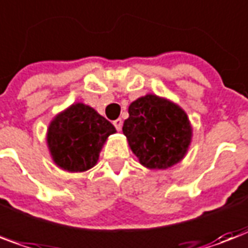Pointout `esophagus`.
<instances>
[{
  "instance_id": "34e87169",
  "label": "esophagus",
  "mask_w": 248,
  "mask_h": 248,
  "mask_svg": "<svg viewBox=\"0 0 248 248\" xmlns=\"http://www.w3.org/2000/svg\"><path fill=\"white\" fill-rule=\"evenodd\" d=\"M113 124H114V127H116L118 131H121V128H122V124H124V121L121 120V118H118V120L113 121Z\"/></svg>"
}]
</instances>
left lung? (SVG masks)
<instances>
[{"mask_svg":"<svg viewBox=\"0 0 248 248\" xmlns=\"http://www.w3.org/2000/svg\"><path fill=\"white\" fill-rule=\"evenodd\" d=\"M122 131L141 165L166 169L179 162L191 141V124L175 104L147 94L128 107Z\"/></svg>","mask_w":248,"mask_h":248,"instance_id":"obj_1","label":"left lung"}]
</instances>
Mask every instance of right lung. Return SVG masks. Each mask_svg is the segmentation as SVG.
Segmentation results:
<instances>
[{
	"mask_svg": "<svg viewBox=\"0 0 248 248\" xmlns=\"http://www.w3.org/2000/svg\"><path fill=\"white\" fill-rule=\"evenodd\" d=\"M114 126L82 103L60 113L48 128V147L57 165L67 171H86L96 165Z\"/></svg>",
	"mask_w": 248,
	"mask_h": 248,
	"instance_id": "obj_1",
	"label": "right lung"
}]
</instances>
